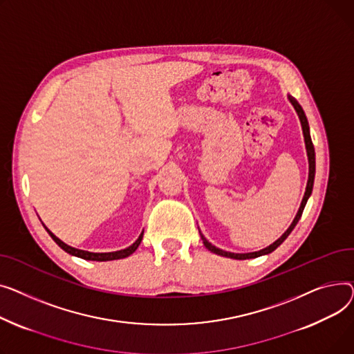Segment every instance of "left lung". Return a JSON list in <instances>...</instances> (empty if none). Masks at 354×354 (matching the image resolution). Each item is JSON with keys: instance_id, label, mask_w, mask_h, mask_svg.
<instances>
[{"instance_id": "obj_1", "label": "left lung", "mask_w": 354, "mask_h": 354, "mask_svg": "<svg viewBox=\"0 0 354 354\" xmlns=\"http://www.w3.org/2000/svg\"><path fill=\"white\" fill-rule=\"evenodd\" d=\"M288 101L292 102V106L295 107L297 115H299V120H300V124H301V130H303V136H304V144H306V151H307V158H308V180H307V185H306V192H304V196H303V200H301V204L299 207V212L293 220V223L290 224V227L287 228V230L280 236V239H277L273 244H270L268 247L266 248H261V250L259 252H253V253H230V252H224L221 250V248L213 245L209 240H207L203 233L200 232V236H201V240H203V244L205 245V248H209V250L214 254H218V256H223V257H228V259H234V260H245V259H256V257H260V256H264V254H270L272 252H274L276 248L288 237V234L293 232V228L296 227V224L299 223L301 214H303V210L306 207V203L308 200V197L311 196V192H313V184H315V174H316V154H315V147H313V142H311V137H310V127H308V121H307V117L301 109L300 104L297 102L296 98H293L292 95H287Z\"/></svg>"}]
</instances>
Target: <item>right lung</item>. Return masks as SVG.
Here are the masks:
<instances>
[{
    "label": "right lung",
    "instance_id": "right-lung-1",
    "mask_svg": "<svg viewBox=\"0 0 354 354\" xmlns=\"http://www.w3.org/2000/svg\"><path fill=\"white\" fill-rule=\"evenodd\" d=\"M43 225H44V224H43ZM44 228L47 230V233L51 236V239L62 248V250L67 252V253L71 254V256H75V257H80V259H84V260H91V261H110V260H120V259L129 257L130 254H133V253L137 250V247L140 245V243H141V240H142V234H144V230H142L141 234L138 236V239H137L131 245H129L127 248H122V250L110 252V253H91V252L80 250V248H75V247H71V245L66 244L64 241H61L55 234H53L46 225H44Z\"/></svg>",
    "mask_w": 354,
    "mask_h": 354
}]
</instances>
